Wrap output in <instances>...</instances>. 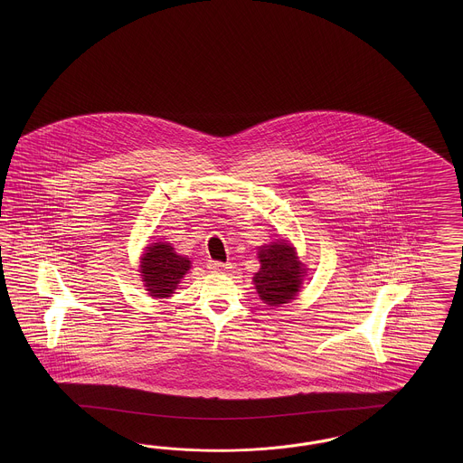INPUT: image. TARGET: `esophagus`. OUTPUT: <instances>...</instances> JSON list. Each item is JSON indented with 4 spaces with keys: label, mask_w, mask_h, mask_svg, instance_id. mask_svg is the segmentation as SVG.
Listing matches in <instances>:
<instances>
[{
    "label": "esophagus",
    "mask_w": 463,
    "mask_h": 463,
    "mask_svg": "<svg viewBox=\"0 0 463 463\" xmlns=\"http://www.w3.org/2000/svg\"><path fill=\"white\" fill-rule=\"evenodd\" d=\"M207 268L211 269V271H225L227 268H229V265H225V263H222V261H209L207 263Z\"/></svg>",
    "instance_id": "obj_1"
}]
</instances>
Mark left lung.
<instances>
[{
	"mask_svg": "<svg viewBox=\"0 0 463 463\" xmlns=\"http://www.w3.org/2000/svg\"><path fill=\"white\" fill-rule=\"evenodd\" d=\"M261 268L254 275L256 290L268 306H280L292 300L302 283L304 268L295 256L294 248L277 241L258 251Z\"/></svg>",
	"mask_w": 463,
	"mask_h": 463,
	"instance_id": "obj_1",
	"label": "left lung"
}]
</instances>
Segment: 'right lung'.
<instances>
[{
  "label": "right lung",
  "instance_id": "add662e5",
  "mask_svg": "<svg viewBox=\"0 0 463 463\" xmlns=\"http://www.w3.org/2000/svg\"><path fill=\"white\" fill-rule=\"evenodd\" d=\"M140 263L142 279L156 298L173 294L180 279L190 269V260L176 254L166 242H155L149 246Z\"/></svg>",
  "mask_w": 463,
  "mask_h": 463
}]
</instances>
